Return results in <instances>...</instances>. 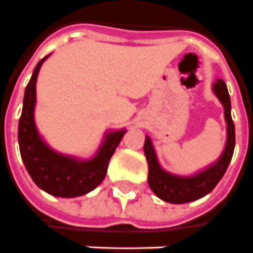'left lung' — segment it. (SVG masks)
Masks as SVG:
<instances>
[{
    "instance_id": "obj_1",
    "label": "left lung",
    "mask_w": 253,
    "mask_h": 253,
    "mask_svg": "<svg viewBox=\"0 0 253 253\" xmlns=\"http://www.w3.org/2000/svg\"><path fill=\"white\" fill-rule=\"evenodd\" d=\"M212 91L225 110L223 114H225L227 126V137L221 157L216 159L214 164L210 165L209 168L200 170L193 175H177L166 171L159 165L150 136H146L144 154H146L147 164H148V185L152 192L164 202L173 204L189 203V202L198 200L209 195L221 181L232 161L234 144H236V133H234V124H233L232 113H230L232 110L230 96L227 92L226 84L222 79H218L215 83L212 84Z\"/></svg>"
}]
</instances>
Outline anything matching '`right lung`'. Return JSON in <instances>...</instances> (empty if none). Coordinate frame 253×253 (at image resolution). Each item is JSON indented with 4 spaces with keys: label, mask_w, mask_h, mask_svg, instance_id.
I'll use <instances>...</instances> for the list:
<instances>
[{
    "label": "right lung",
    "mask_w": 253,
    "mask_h": 253,
    "mask_svg": "<svg viewBox=\"0 0 253 253\" xmlns=\"http://www.w3.org/2000/svg\"><path fill=\"white\" fill-rule=\"evenodd\" d=\"M49 55L38 62L24 92L17 135L21 159L32 181L44 192L58 198H78L91 192L103 181L109 161L126 129L106 132L96 154L89 159H79L50 148L39 135L34 120L38 73Z\"/></svg>",
    "instance_id": "obj_1"
}]
</instances>
